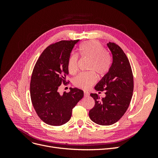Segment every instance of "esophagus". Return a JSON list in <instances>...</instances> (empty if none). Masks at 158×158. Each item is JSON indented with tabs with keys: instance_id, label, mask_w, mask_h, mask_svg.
I'll use <instances>...</instances> for the list:
<instances>
[{
	"instance_id": "34e87169",
	"label": "esophagus",
	"mask_w": 158,
	"mask_h": 158,
	"mask_svg": "<svg viewBox=\"0 0 158 158\" xmlns=\"http://www.w3.org/2000/svg\"><path fill=\"white\" fill-rule=\"evenodd\" d=\"M84 97H89V93H88V92H84Z\"/></svg>"
}]
</instances>
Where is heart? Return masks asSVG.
<instances>
[{"instance_id":"heart-1","label":"heart","mask_w":158,"mask_h":158,"mask_svg":"<svg viewBox=\"0 0 158 158\" xmlns=\"http://www.w3.org/2000/svg\"><path fill=\"white\" fill-rule=\"evenodd\" d=\"M79 52L83 58L90 59L88 70L94 71L98 75L103 76L106 74L110 69L111 61L109 55L106 52V49L101 43L92 40L84 42L80 46ZM78 69V56L73 54L70 56L68 63V70L71 74H75ZM96 81L95 76L92 72L81 73L74 80L76 87L83 89H89Z\"/></svg>"}]
</instances>
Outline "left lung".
<instances>
[{
  "mask_svg": "<svg viewBox=\"0 0 158 158\" xmlns=\"http://www.w3.org/2000/svg\"><path fill=\"white\" fill-rule=\"evenodd\" d=\"M107 45L112 54V64L108 73L95 86L96 91H105L106 97L100 99L97 94H91L95 106L89 112L93 122L106 126L115 123L125 113L134 88L132 72L127 55L114 43L109 42Z\"/></svg>",
  "mask_w": 158,
  "mask_h": 158,
  "instance_id": "left-lung-1",
  "label": "left lung"
}]
</instances>
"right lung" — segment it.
<instances>
[{"mask_svg": "<svg viewBox=\"0 0 158 158\" xmlns=\"http://www.w3.org/2000/svg\"><path fill=\"white\" fill-rule=\"evenodd\" d=\"M78 40L60 41L47 47L37 60L30 82V95L33 108L47 125L60 126L71 118L72 111L84 97L78 88L60 95L58 89L66 82L68 63L72 50Z\"/></svg>", "mask_w": 158, "mask_h": 158, "instance_id": "1", "label": "right lung"}]
</instances>
